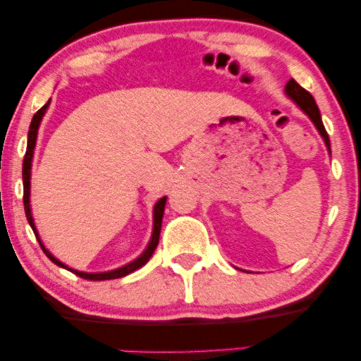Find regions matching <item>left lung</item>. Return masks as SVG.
Instances as JSON below:
<instances>
[{"label":"left lung","instance_id":"8db88e82","mask_svg":"<svg viewBox=\"0 0 361 361\" xmlns=\"http://www.w3.org/2000/svg\"><path fill=\"white\" fill-rule=\"evenodd\" d=\"M285 92H286V96L291 99L293 102L296 104L298 107L302 110L307 116L310 118L312 123H314V125L317 126L318 133L322 134L324 144H326L328 150L331 153V145H329L328 133H326V129H324V126H323V121H322V116H320V110H318L317 104H315V99L312 97V94L309 91H305L302 86H299L294 80H289L286 82Z\"/></svg>","mask_w":361,"mask_h":361}]
</instances>
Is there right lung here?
<instances>
[{"mask_svg":"<svg viewBox=\"0 0 361 361\" xmlns=\"http://www.w3.org/2000/svg\"><path fill=\"white\" fill-rule=\"evenodd\" d=\"M47 107H49V100H47V104H44L43 107H41L37 114L33 115L32 118V123H30V129H28V142H27V152H25V157H23V166H22V179H23V208H25V216H27V221L30 224V227L33 230L35 236H37L38 243L41 246V250L44 251V254L47 257L51 259L52 262L59 267L62 269H67L72 271V274L78 275L80 279H85V280H92V281H102V280H115V279H121V276H126L129 274H133L134 270L140 269L142 265H145L149 262V259L152 257L153 251L157 250L158 246V240H159V232H161V221H163V212H164V204H166V197L159 198L155 208H153V233H152V238H150V243L147 246V250L140 254L137 259H134L133 262H129L126 265H123V267L116 269V270H111V271H104V274H85V271H78V270H73L67 267V265L62 264L61 261H57V259L52 256V254L46 250L44 245L41 243L39 236L37 228H35V224H33V217H32V209H30V171H32V158H33V150H35V144H37V135H38V128H39V123H41V118L46 114Z\"/></svg>","mask_w":361,"mask_h":361,"instance_id":"1","label":"right lung"}]
</instances>
